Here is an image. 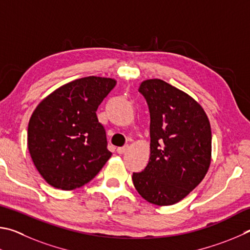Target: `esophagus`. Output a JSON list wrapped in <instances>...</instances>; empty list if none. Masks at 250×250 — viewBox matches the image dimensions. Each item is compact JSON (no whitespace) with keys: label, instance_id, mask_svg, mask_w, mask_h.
I'll use <instances>...</instances> for the list:
<instances>
[{"label":"esophagus","instance_id":"34e87169","mask_svg":"<svg viewBox=\"0 0 250 250\" xmlns=\"http://www.w3.org/2000/svg\"><path fill=\"white\" fill-rule=\"evenodd\" d=\"M128 149V146L126 145V146H124V147H118L117 148V152L118 154H124V152Z\"/></svg>","mask_w":250,"mask_h":250}]
</instances>
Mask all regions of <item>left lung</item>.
<instances>
[{
  "label": "left lung",
  "mask_w": 250,
  "mask_h": 250,
  "mask_svg": "<svg viewBox=\"0 0 250 250\" xmlns=\"http://www.w3.org/2000/svg\"><path fill=\"white\" fill-rule=\"evenodd\" d=\"M150 112V158L133 173L142 198L155 205H172L203 180L211 165L212 132L203 107L186 92L160 79L141 83Z\"/></svg>",
  "instance_id": "8db88e82"
}]
</instances>
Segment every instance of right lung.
Returning <instances> with one entry per match:
<instances>
[{"mask_svg": "<svg viewBox=\"0 0 250 250\" xmlns=\"http://www.w3.org/2000/svg\"><path fill=\"white\" fill-rule=\"evenodd\" d=\"M115 85L111 78L77 79L58 87L35 108L27 146L48 185L65 191L84 186L112 156L96 109Z\"/></svg>", "mask_w": 250, "mask_h": 250, "instance_id": "right-lung-1", "label": "right lung"}]
</instances>
